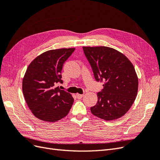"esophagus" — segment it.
<instances>
[{
	"label": "esophagus",
	"mask_w": 160,
	"mask_h": 160,
	"mask_svg": "<svg viewBox=\"0 0 160 160\" xmlns=\"http://www.w3.org/2000/svg\"><path fill=\"white\" fill-rule=\"evenodd\" d=\"M83 96H84V95H83V94H79V93H77V94H76L77 98V99H81L82 98H83Z\"/></svg>",
	"instance_id": "34e87169"
}]
</instances>
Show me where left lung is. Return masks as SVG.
Here are the masks:
<instances>
[{"mask_svg": "<svg viewBox=\"0 0 160 160\" xmlns=\"http://www.w3.org/2000/svg\"><path fill=\"white\" fill-rule=\"evenodd\" d=\"M97 81L103 82L98 103L91 108L96 117L105 121L122 118L132 107L138 90V77L128 58L113 48L83 47Z\"/></svg>", "mask_w": 160, "mask_h": 160, "instance_id": "obj_1", "label": "left lung"}]
</instances>
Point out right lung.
I'll return each mask as SVG.
<instances>
[{
    "label": "right lung",
    "instance_id": "add662e5",
    "mask_svg": "<svg viewBox=\"0 0 160 160\" xmlns=\"http://www.w3.org/2000/svg\"><path fill=\"white\" fill-rule=\"evenodd\" d=\"M75 48H62L42 52L27 67L22 79V93L28 108L38 119L55 122L69 113L72 95L61 90V71Z\"/></svg>",
    "mask_w": 160,
    "mask_h": 160
}]
</instances>
